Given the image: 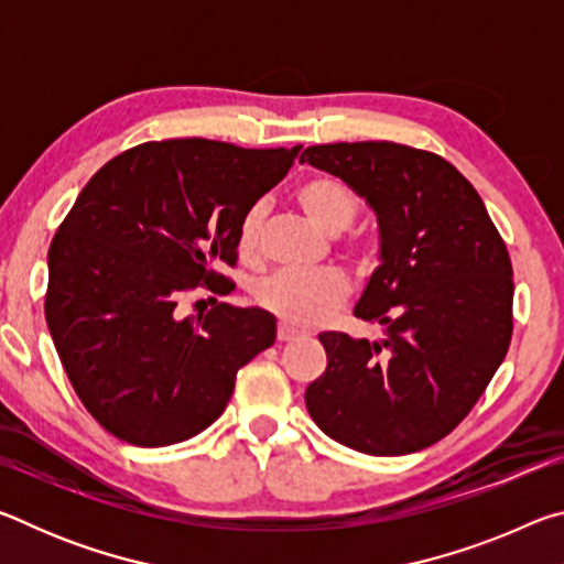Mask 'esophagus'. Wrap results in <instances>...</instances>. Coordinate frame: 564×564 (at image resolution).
Here are the masks:
<instances>
[{
    "instance_id": "obj_1",
    "label": "esophagus",
    "mask_w": 564,
    "mask_h": 564,
    "mask_svg": "<svg viewBox=\"0 0 564 564\" xmlns=\"http://www.w3.org/2000/svg\"><path fill=\"white\" fill-rule=\"evenodd\" d=\"M275 338H279L281 343H289V340H295V338H301V330H295V328H291L289 323H279V330H275Z\"/></svg>"
}]
</instances>
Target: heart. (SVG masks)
<instances>
[{
    "label": "heart",
    "instance_id": "obj_1",
    "mask_svg": "<svg viewBox=\"0 0 564 564\" xmlns=\"http://www.w3.org/2000/svg\"><path fill=\"white\" fill-rule=\"evenodd\" d=\"M295 202L308 221L323 234L338 236L358 218L360 198L356 188L333 174H313L295 186ZM265 204L246 208L236 226V248L243 259L259 253ZM350 283L340 271H281L256 285V303L289 326H318L346 303Z\"/></svg>",
    "mask_w": 564,
    "mask_h": 564
}]
</instances>
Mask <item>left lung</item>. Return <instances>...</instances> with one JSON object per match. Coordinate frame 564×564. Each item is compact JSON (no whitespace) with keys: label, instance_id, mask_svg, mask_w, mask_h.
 Segmentation results:
<instances>
[{"label":"left lung","instance_id":"obj_1","mask_svg":"<svg viewBox=\"0 0 564 564\" xmlns=\"http://www.w3.org/2000/svg\"><path fill=\"white\" fill-rule=\"evenodd\" d=\"M378 214L380 265L356 305L378 340L321 333L328 368L305 390L323 433L368 455L443 441L470 413L512 338V263L482 198L451 161L395 141L301 154Z\"/></svg>","mask_w":564,"mask_h":564}]
</instances>
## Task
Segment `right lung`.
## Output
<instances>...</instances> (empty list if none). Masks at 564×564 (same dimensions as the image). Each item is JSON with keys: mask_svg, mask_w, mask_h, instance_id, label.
I'll return each instance as SVG.
<instances>
[{"mask_svg": "<svg viewBox=\"0 0 564 564\" xmlns=\"http://www.w3.org/2000/svg\"><path fill=\"white\" fill-rule=\"evenodd\" d=\"M299 151L147 141L82 188L52 238L44 316L104 431L139 447L188 441L224 413L238 368L273 346L271 313L208 299L184 318L181 301L234 289L221 269L238 261V218Z\"/></svg>", "mask_w": 564, "mask_h": 564, "instance_id": "1", "label": "right lung"}]
</instances>
